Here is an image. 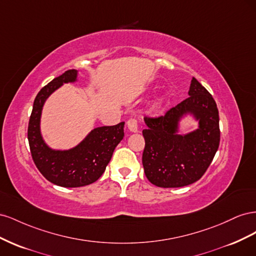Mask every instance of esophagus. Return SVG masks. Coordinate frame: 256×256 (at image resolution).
<instances>
[{
  "instance_id": "esophagus-1",
  "label": "esophagus",
  "mask_w": 256,
  "mask_h": 256,
  "mask_svg": "<svg viewBox=\"0 0 256 256\" xmlns=\"http://www.w3.org/2000/svg\"><path fill=\"white\" fill-rule=\"evenodd\" d=\"M127 125H128V128L130 131H132V132H136L138 129V120L136 118H131L128 120Z\"/></svg>"
}]
</instances>
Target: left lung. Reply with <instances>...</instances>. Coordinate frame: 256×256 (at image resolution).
<instances>
[{"label":"left lung","mask_w":256,"mask_h":256,"mask_svg":"<svg viewBox=\"0 0 256 256\" xmlns=\"http://www.w3.org/2000/svg\"><path fill=\"white\" fill-rule=\"evenodd\" d=\"M186 112L194 114L200 127L189 135H176L178 120ZM144 120L142 164L147 180L162 188L184 187L198 180L220 143L219 111L210 92L192 78L187 99L164 115L145 116Z\"/></svg>","instance_id":"8db88e82"}]
</instances>
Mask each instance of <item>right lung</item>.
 Returning <instances> with one entry per match:
<instances>
[{
  "mask_svg": "<svg viewBox=\"0 0 256 256\" xmlns=\"http://www.w3.org/2000/svg\"><path fill=\"white\" fill-rule=\"evenodd\" d=\"M76 70L65 72L38 92L30 116L28 138L30 154L36 168L54 184L66 188L82 187L95 182L104 172L115 147L124 138L122 122L114 126L95 128L85 140L70 150H52L44 144L40 134V115L42 106L52 92L62 84L74 82Z\"/></svg>",
  "mask_w": 256,
  "mask_h": 256,
  "instance_id": "add662e5",
  "label": "right lung"
}]
</instances>
